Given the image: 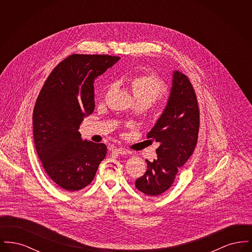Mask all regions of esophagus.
I'll use <instances>...</instances> for the list:
<instances>
[{
  "label": "esophagus",
  "mask_w": 252,
  "mask_h": 252,
  "mask_svg": "<svg viewBox=\"0 0 252 252\" xmlns=\"http://www.w3.org/2000/svg\"><path fill=\"white\" fill-rule=\"evenodd\" d=\"M112 152H114V153H116V154H119V155H122V156L127 155V154L129 153L128 150H126V149H125V148H122V147H119V148L115 147V148H113V149H112Z\"/></svg>",
  "instance_id": "1"
}]
</instances>
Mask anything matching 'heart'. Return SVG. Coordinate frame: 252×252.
Here are the masks:
<instances>
[{
	"mask_svg": "<svg viewBox=\"0 0 252 252\" xmlns=\"http://www.w3.org/2000/svg\"><path fill=\"white\" fill-rule=\"evenodd\" d=\"M135 100L154 103L167 92L165 83L154 73L143 74L133 79L131 83Z\"/></svg>",
	"mask_w": 252,
	"mask_h": 252,
	"instance_id": "heart-1",
	"label": "heart"
}]
</instances>
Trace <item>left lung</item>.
<instances>
[{
	"label": "left lung",
	"mask_w": 252,
	"mask_h": 252,
	"mask_svg": "<svg viewBox=\"0 0 252 252\" xmlns=\"http://www.w3.org/2000/svg\"><path fill=\"white\" fill-rule=\"evenodd\" d=\"M198 129L199 109L194 90L185 74L175 71L166 107L147 134L148 139L159 144L158 158L152 162L145 160L147 170L136 180V188L150 196L167 191L179 167L192 155Z\"/></svg>",
	"instance_id": "left-lung-1"
}]
</instances>
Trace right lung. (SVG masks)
Here are the masks:
<instances>
[{
    "label": "right lung",
    "mask_w": 252,
    "mask_h": 252,
    "mask_svg": "<svg viewBox=\"0 0 252 252\" xmlns=\"http://www.w3.org/2000/svg\"><path fill=\"white\" fill-rule=\"evenodd\" d=\"M120 58L72 55L53 70L36 99L33 131L42 166L60 188L74 192L94 179L107 146L83 141L78 131L94 104V79Z\"/></svg>",
    "instance_id": "1"
}]
</instances>
